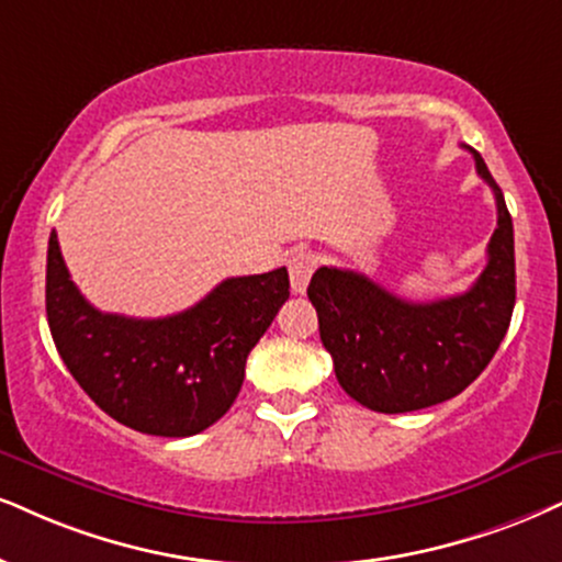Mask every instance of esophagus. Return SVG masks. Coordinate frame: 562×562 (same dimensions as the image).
Wrapping results in <instances>:
<instances>
[{"mask_svg":"<svg viewBox=\"0 0 562 562\" xmlns=\"http://www.w3.org/2000/svg\"><path fill=\"white\" fill-rule=\"evenodd\" d=\"M289 279H292V292L294 294H304L310 279H313V270L317 266V258L307 249H296V252L289 258Z\"/></svg>","mask_w":562,"mask_h":562,"instance_id":"esophagus-1","label":"esophagus"}]
</instances>
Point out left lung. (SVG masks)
I'll return each mask as SVG.
<instances>
[{
  "label": "left lung",
  "instance_id": "obj_1",
  "mask_svg": "<svg viewBox=\"0 0 562 562\" xmlns=\"http://www.w3.org/2000/svg\"><path fill=\"white\" fill-rule=\"evenodd\" d=\"M476 175L493 187L497 228L487 266L469 292L406 302L357 270L317 268L307 296L338 383L359 404L404 414L459 396L495 357L516 304L514 221L474 148Z\"/></svg>",
  "mask_w": 562,
  "mask_h": 562
}]
</instances>
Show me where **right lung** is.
Listing matches in <instances>:
<instances>
[{"mask_svg":"<svg viewBox=\"0 0 562 562\" xmlns=\"http://www.w3.org/2000/svg\"><path fill=\"white\" fill-rule=\"evenodd\" d=\"M289 300L286 268L221 281L184 313L137 321L78 292L48 237L46 317L67 370L109 417L145 435L190 438L237 398L247 355Z\"/></svg>","mask_w":562,"mask_h":562,"instance_id":"obj_1","label":"right lung"}]
</instances>
